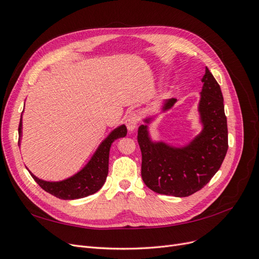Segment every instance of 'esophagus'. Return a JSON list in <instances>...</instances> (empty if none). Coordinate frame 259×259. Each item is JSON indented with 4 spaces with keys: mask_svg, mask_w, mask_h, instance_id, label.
<instances>
[{
    "mask_svg": "<svg viewBox=\"0 0 259 259\" xmlns=\"http://www.w3.org/2000/svg\"><path fill=\"white\" fill-rule=\"evenodd\" d=\"M138 122H139V115L136 112H131L127 115L126 120H125V124H126V127L130 132H133L137 127Z\"/></svg>",
    "mask_w": 259,
    "mask_h": 259,
    "instance_id": "34e87169",
    "label": "esophagus"
}]
</instances>
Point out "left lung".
<instances>
[{
	"instance_id": "8db88e82",
	"label": "left lung",
	"mask_w": 259,
	"mask_h": 259,
	"mask_svg": "<svg viewBox=\"0 0 259 259\" xmlns=\"http://www.w3.org/2000/svg\"><path fill=\"white\" fill-rule=\"evenodd\" d=\"M199 112L203 130L183 148L153 143L147 125H140L137 140L142 150V177L152 191L183 198L201 190L221 168L228 150V127L221 86L205 68ZM175 98L164 103L168 110ZM150 119H146L149 123Z\"/></svg>"
}]
</instances>
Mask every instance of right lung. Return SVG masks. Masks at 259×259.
<instances>
[{
	"instance_id": "1",
	"label": "right lung",
	"mask_w": 259,
	"mask_h": 259,
	"mask_svg": "<svg viewBox=\"0 0 259 259\" xmlns=\"http://www.w3.org/2000/svg\"><path fill=\"white\" fill-rule=\"evenodd\" d=\"M21 125L22 124L20 119L18 127L19 139L21 136ZM126 134L127 130L125 125H121V126L115 128L100 144L95 154L92 156L91 161L86 164V166L74 176L62 180V182H45V180L35 177L30 170L29 173L43 190L53 194L54 197L62 200H75L85 198L88 195L97 192L104 186L108 175L109 151H110L111 144L117 138L125 137Z\"/></svg>"
}]
</instances>
